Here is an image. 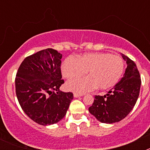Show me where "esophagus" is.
Masks as SVG:
<instances>
[{"label":"esophagus","mask_w":150,"mask_h":150,"mask_svg":"<svg viewBox=\"0 0 150 150\" xmlns=\"http://www.w3.org/2000/svg\"><path fill=\"white\" fill-rule=\"evenodd\" d=\"M74 96L75 97V98H79V97H81V96H83V95H82V94L74 93Z\"/></svg>","instance_id":"1"}]
</instances>
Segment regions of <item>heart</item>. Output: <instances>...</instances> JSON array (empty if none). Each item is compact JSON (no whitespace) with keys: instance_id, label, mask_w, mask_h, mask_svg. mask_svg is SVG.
<instances>
[{"instance_id":"obj_1","label":"heart","mask_w":150,"mask_h":150,"mask_svg":"<svg viewBox=\"0 0 150 150\" xmlns=\"http://www.w3.org/2000/svg\"><path fill=\"white\" fill-rule=\"evenodd\" d=\"M63 76L67 79L88 76L67 82L69 90L85 93L98 88L105 90L112 88L120 81L124 71V62L121 57L106 52L86 53L76 59L67 57L62 66Z\"/></svg>"}]
</instances>
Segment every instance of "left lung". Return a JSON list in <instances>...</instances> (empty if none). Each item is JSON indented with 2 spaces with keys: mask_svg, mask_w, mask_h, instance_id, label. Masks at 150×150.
Returning <instances> with one entry per match:
<instances>
[{
  "mask_svg": "<svg viewBox=\"0 0 150 150\" xmlns=\"http://www.w3.org/2000/svg\"><path fill=\"white\" fill-rule=\"evenodd\" d=\"M127 64L123 77L104 96L96 95L88 111L102 123H114L126 117L134 107L141 79L136 64L122 54Z\"/></svg>",
  "mask_w": 150,
  "mask_h": 150,
  "instance_id": "obj_1",
  "label": "left lung"
}]
</instances>
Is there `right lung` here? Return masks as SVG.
Segmentation results:
<instances>
[{
  "label": "right lung",
  "instance_id": "right-lung-1",
  "mask_svg": "<svg viewBox=\"0 0 150 150\" xmlns=\"http://www.w3.org/2000/svg\"><path fill=\"white\" fill-rule=\"evenodd\" d=\"M62 55L46 49L26 57L16 76V93L26 115L41 125L59 122L66 115L74 98L72 92L59 88L62 79Z\"/></svg>",
  "mask_w": 150,
  "mask_h": 150
}]
</instances>
